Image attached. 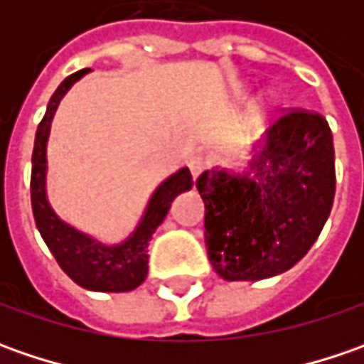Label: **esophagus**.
<instances>
[{
    "mask_svg": "<svg viewBox=\"0 0 364 364\" xmlns=\"http://www.w3.org/2000/svg\"><path fill=\"white\" fill-rule=\"evenodd\" d=\"M188 168H190V174H192V178L196 180V178L200 176V172L206 168V160H204L203 156H194V158H190Z\"/></svg>",
    "mask_w": 364,
    "mask_h": 364,
    "instance_id": "1",
    "label": "esophagus"
}]
</instances>
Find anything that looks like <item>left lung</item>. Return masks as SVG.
<instances>
[{
	"label": "left lung",
	"mask_w": 364,
	"mask_h": 364,
	"mask_svg": "<svg viewBox=\"0 0 364 364\" xmlns=\"http://www.w3.org/2000/svg\"><path fill=\"white\" fill-rule=\"evenodd\" d=\"M334 144L328 121L291 111L251 147L243 174L213 168L198 176L204 243L227 282L287 272L316 243L334 200Z\"/></svg>",
	"instance_id": "8db88e82"
}]
</instances>
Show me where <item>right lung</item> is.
<instances>
[{
    "label": "right lung",
    "mask_w": 364,
    "mask_h": 364,
    "mask_svg": "<svg viewBox=\"0 0 364 364\" xmlns=\"http://www.w3.org/2000/svg\"><path fill=\"white\" fill-rule=\"evenodd\" d=\"M87 73L91 70L82 68L64 78L50 99L44 119L38 125L34 154H32V182H30L32 210H34L36 227L42 235L44 243L48 245L50 253L75 284L91 291L119 294V291H132L144 284V279L147 277V247L151 241V235L164 223L176 196L192 188V176L188 168H180L176 174L168 176L149 196V203L137 227L121 243H103L87 232L78 231L77 227L68 225L64 218L58 217L56 210L50 206L48 194H46V172H48L46 147H48L50 125L64 95Z\"/></svg>",
    "instance_id": "add662e5"
}]
</instances>
